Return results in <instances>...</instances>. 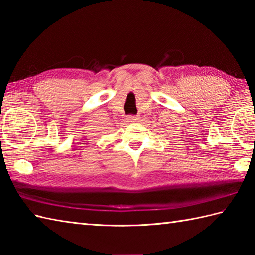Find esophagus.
<instances>
[{
  "instance_id": "1",
  "label": "esophagus",
  "mask_w": 255,
  "mask_h": 255,
  "mask_svg": "<svg viewBox=\"0 0 255 255\" xmlns=\"http://www.w3.org/2000/svg\"><path fill=\"white\" fill-rule=\"evenodd\" d=\"M139 117L136 116V115H128L127 117V122L128 123H136V122H139Z\"/></svg>"
}]
</instances>
